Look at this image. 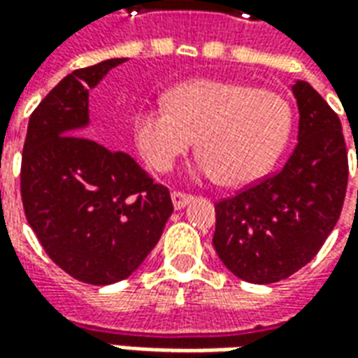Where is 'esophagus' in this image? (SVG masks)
I'll list each match as a JSON object with an SVG mask.
<instances>
[{
	"label": "esophagus",
	"instance_id": "1",
	"mask_svg": "<svg viewBox=\"0 0 358 358\" xmlns=\"http://www.w3.org/2000/svg\"><path fill=\"white\" fill-rule=\"evenodd\" d=\"M171 199H172V205H174V209H184L187 203L194 201V195L182 194V192H172Z\"/></svg>",
	"mask_w": 358,
	"mask_h": 358
}]
</instances>
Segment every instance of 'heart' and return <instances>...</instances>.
I'll return each mask as SVG.
<instances>
[{"label":"heart","mask_w":358,"mask_h":358,"mask_svg":"<svg viewBox=\"0 0 358 358\" xmlns=\"http://www.w3.org/2000/svg\"><path fill=\"white\" fill-rule=\"evenodd\" d=\"M164 105L134 117V141L145 163L155 172H169L197 138V169L226 186L263 178L292 130L289 103L243 82H180L164 94Z\"/></svg>","instance_id":"obj_1"}]
</instances>
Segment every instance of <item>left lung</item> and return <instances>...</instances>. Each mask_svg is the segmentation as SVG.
<instances>
[{"instance_id": "1", "label": "left lung", "mask_w": 358, "mask_h": 358, "mask_svg": "<svg viewBox=\"0 0 358 358\" xmlns=\"http://www.w3.org/2000/svg\"><path fill=\"white\" fill-rule=\"evenodd\" d=\"M297 145L284 169L215 205L213 245L234 276L274 284L303 268L338 222L347 189L341 122L308 82L292 86Z\"/></svg>"}]
</instances>
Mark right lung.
Returning <instances> with one entry per match:
<instances>
[{"instance_id":"obj_1","label":"right lung","mask_w":358,"mask_h":358,"mask_svg":"<svg viewBox=\"0 0 358 358\" xmlns=\"http://www.w3.org/2000/svg\"><path fill=\"white\" fill-rule=\"evenodd\" d=\"M107 59L59 82L28 120L20 195L53 263L80 282L109 285L138 268L172 215L169 189L122 151L90 134V90L122 65Z\"/></svg>"}]
</instances>
